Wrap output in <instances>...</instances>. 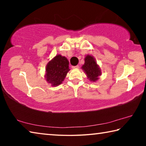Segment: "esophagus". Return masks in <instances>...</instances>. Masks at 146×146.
I'll use <instances>...</instances> for the list:
<instances>
[{
  "instance_id": "34e87169",
  "label": "esophagus",
  "mask_w": 146,
  "mask_h": 146,
  "mask_svg": "<svg viewBox=\"0 0 146 146\" xmlns=\"http://www.w3.org/2000/svg\"><path fill=\"white\" fill-rule=\"evenodd\" d=\"M79 68V66L77 65V66H72V68L73 69H78Z\"/></svg>"
}]
</instances>
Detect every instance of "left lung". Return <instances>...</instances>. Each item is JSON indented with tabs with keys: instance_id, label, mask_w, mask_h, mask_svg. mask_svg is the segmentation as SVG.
Returning a JSON list of instances; mask_svg holds the SVG:
<instances>
[{
	"instance_id": "8db88e82",
	"label": "left lung",
	"mask_w": 146,
	"mask_h": 146,
	"mask_svg": "<svg viewBox=\"0 0 146 146\" xmlns=\"http://www.w3.org/2000/svg\"><path fill=\"white\" fill-rule=\"evenodd\" d=\"M85 63L82 66V69L86 73L90 81L96 82L98 76L101 75V70L93 56L88 55L84 59Z\"/></svg>"
}]
</instances>
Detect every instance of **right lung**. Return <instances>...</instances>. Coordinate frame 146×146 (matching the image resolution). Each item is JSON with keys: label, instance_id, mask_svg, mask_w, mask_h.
Wrapping results in <instances>:
<instances>
[{"label": "right lung", "instance_id": "right-lung-1", "mask_svg": "<svg viewBox=\"0 0 146 146\" xmlns=\"http://www.w3.org/2000/svg\"><path fill=\"white\" fill-rule=\"evenodd\" d=\"M70 70L68 59L65 56L57 55L47 64L46 80L52 86H57L62 83Z\"/></svg>", "mask_w": 146, "mask_h": 146}]
</instances>
